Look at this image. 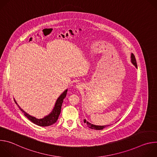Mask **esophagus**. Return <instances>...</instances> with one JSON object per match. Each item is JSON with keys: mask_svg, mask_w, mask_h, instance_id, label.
<instances>
[{"mask_svg": "<svg viewBox=\"0 0 157 157\" xmlns=\"http://www.w3.org/2000/svg\"><path fill=\"white\" fill-rule=\"evenodd\" d=\"M76 87L77 89H81V88L82 87V86L81 84L78 83V84H77L76 85Z\"/></svg>", "mask_w": 157, "mask_h": 157, "instance_id": "34e87169", "label": "esophagus"}]
</instances>
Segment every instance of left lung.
Segmentation results:
<instances>
[{"mask_svg": "<svg viewBox=\"0 0 157 157\" xmlns=\"http://www.w3.org/2000/svg\"><path fill=\"white\" fill-rule=\"evenodd\" d=\"M130 58H131V62L133 64V66H136V68H137V62H136V59L135 58V56L133 55V53H131V56H130ZM84 122L86 123V124L87 125V126L92 129H95V130H102L103 128H105L106 127H108L109 125H94L92 124L91 123H89V122L86 121V119H84Z\"/></svg>", "mask_w": 157, "mask_h": 157, "instance_id": "obj_1", "label": "left lung"}]
</instances>
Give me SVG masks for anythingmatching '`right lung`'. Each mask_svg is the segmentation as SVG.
Here are the masks:
<instances>
[{
    "mask_svg": "<svg viewBox=\"0 0 157 157\" xmlns=\"http://www.w3.org/2000/svg\"><path fill=\"white\" fill-rule=\"evenodd\" d=\"M67 92H68V89H66V90L58 97V98L57 99V100L55 104V106H54L53 109H52L51 113L47 115L46 116H44L42 119H37L35 117L30 116L18 105V104L16 102L15 99H14V101L16 103V104H17V105H18V108L20 109V110L24 113V116L26 117H27L28 119L30 120L32 122H33V124H35L38 126L47 127V126H50V125L53 124L54 123H55L57 121L58 117L61 113L62 104L64 101V99L66 96Z\"/></svg>",
    "mask_w": 157,
    "mask_h": 157,
    "instance_id": "1",
    "label": "right lung"
}]
</instances>
